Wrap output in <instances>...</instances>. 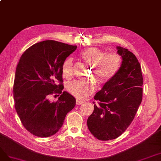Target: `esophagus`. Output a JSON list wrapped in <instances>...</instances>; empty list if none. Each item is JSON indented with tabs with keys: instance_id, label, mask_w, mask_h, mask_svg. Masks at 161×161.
<instances>
[{
	"instance_id": "34e87169",
	"label": "esophagus",
	"mask_w": 161,
	"mask_h": 161,
	"mask_svg": "<svg viewBox=\"0 0 161 161\" xmlns=\"http://www.w3.org/2000/svg\"><path fill=\"white\" fill-rule=\"evenodd\" d=\"M82 103H84V101H82V100H79V99L76 100V104L77 105H80V104H81Z\"/></svg>"
}]
</instances>
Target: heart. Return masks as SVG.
<instances>
[{
  "label": "heart",
  "instance_id": "1",
  "mask_svg": "<svg viewBox=\"0 0 161 161\" xmlns=\"http://www.w3.org/2000/svg\"><path fill=\"white\" fill-rule=\"evenodd\" d=\"M80 55L87 64L92 65L94 75L99 84H105L111 80L120 68L121 57L117 53L106 54L105 51L97 47H90L82 50ZM62 75L70 79L73 74V60L67 59L62 65ZM67 90L69 94L80 100H84L95 91L92 82L73 80L67 83Z\"/></svg>",
  "mask_w": 161,
  "mask_h": 161
}]
</instances>
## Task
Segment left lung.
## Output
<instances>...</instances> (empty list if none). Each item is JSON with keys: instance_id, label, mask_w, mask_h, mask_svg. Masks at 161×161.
I'll return each instance as SVG.
<instances>
[{"instance_id": "obj_1", "label": "left lung", "mask_w": 161, "mask_h": 161, "mask_svg": "<svg viewBox=\"0 0 161 161\" xmlns=\"http://www.w3.org/2000/svg\"><path fill=\"white\" fill-rule=\"evenodd\" d=\"M122 57L120 68L113 78L94 96V110L87 118L90 132L100 141L120 136L137 112L142 100L143 78L141 67L132 52L116 47Z\"/></svg>"}]
</instances>
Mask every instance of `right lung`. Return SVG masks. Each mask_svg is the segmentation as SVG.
I'll list each match as a JSON object with an SVG mask.
<instances>
[{
	"label": "right lung",
	"instance_id": "add662e5",
	"mask_svg": "<svg viewBox=\"0 0 161 161\" xmlns=\"http://www.w3.org/2000/svg\"><path fill=\"white\" fill-rule=\"evenodd\" d=\"M76 48L47 40L30 47L20 57L13 85L14 107L23 125L33 135L49 137L58 132L75 106V97L62 92L61 68ZM58 93L61 94L58 101L48 100Z\"/></svg>",
	"mask_w": 161,
	"mask_h": 161
}]
</instances>
